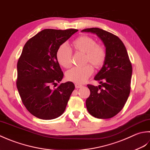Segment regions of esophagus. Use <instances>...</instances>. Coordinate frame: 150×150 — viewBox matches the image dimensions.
Returning <instances> with one entry per match:
<instances>
[{
  "label": "esophagus",
  "instance_id": "1",
  "mask_svg": "<svg viewBox=\"0 0 150 150\" xmlns=\"http://www.w3.org/2000/svg\"><path fill=\"white\" fill-rule=\"evenodd\" d=\"M82 87H83V85H79V84H77V83H76V84H75V87H76V88H81Z\"/></svg>",
  "mask_w": 150,
  "mask_h": 150
}]
</instances>
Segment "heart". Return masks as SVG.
I'll use <instances>...</instances> for the list:
<instances>
[{
  "label": "heart",
  "instance_id": "obj_1",
  "mask_svg": "<svg viewBox=\"0 0 150 150\" xmlns=\"http://www.w3.org/2000/svg\"><path fill=\"white\" fill-rule=\"evenodd\" d=\"M72 47L75 52L85 54V63H90L95 69L101 68L105 62V47L102 44L97 43L95 39L90 36H79L72 42ZM56 59L60 65L65 68L71 67L72 64L71 50L65 44L61 45L56 52ZM90 65L87 64L84 67H74L69 70L66 74L67 79L77 84L84 83L93 73V67Z\"/></svg>",
  "mask_w": 150,
  "mask_h": 150
}]
</instances>
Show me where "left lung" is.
<instances>
[{
    "instance_id": "8db88e82",
    "label": "left lung",
    "mask_w": 150,
    "mask_h": 150,
    "mask_svg": "<svg viewBox=\"0 0 150 150\" xmlns=\"http://www.w3.org/2000/svg\"><path fill=\"white\" fill-rule=\"evenodd\" d=\"M81 32L96 33L107 50L105 62L94 77L101 85H87L91 92L86 100L87 111L95 118H111L123 109L129 97L132 65L126 47L117 35L98 28H86Z\"/></svg>"
}]
</instances>
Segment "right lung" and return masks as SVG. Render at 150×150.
I'll return each mask as SVG.
<instances>
[{"label": "right lung", "instance_id": "right-lung-1", "mask_svg": "<svg viewBox=\"0 0 150 150\" xmlns=\"http://www.w3.org/2000/svg\"><path fill=\"white\" fill-rule=\"evenodd\" d=\"M77 29H45L24 45L17 62L16 85L22 102L35 117L52 120L62 115L68 103L74 84H59L63 72L56 59L61 45Z\"/></svg>", "mask_w": 150, "mask_h": 150}]
</instances>
